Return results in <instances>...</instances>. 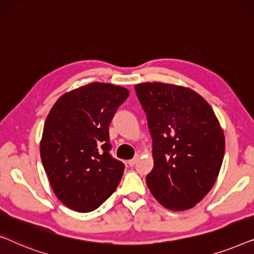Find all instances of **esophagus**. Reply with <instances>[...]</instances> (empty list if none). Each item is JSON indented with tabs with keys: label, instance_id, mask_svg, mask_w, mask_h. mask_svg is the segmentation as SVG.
<instances>
[{
	"label": "esophagus",
	"instance_id": "34e87169",
	"mask_svg": "<svg viewBox=\"0 0 254 254\" xmlns=\"http://www.w3.org/2000/svg\"><path fill=\"white\" fill-rule=\"evenodd\" d=\"M137 161H138V156L136 155L133 159H130V161H128V164H129V166H134L135 164H136Z\"/></svg>",
	"mask_w": 254,
	"mask_h": 254
}]
</instances>
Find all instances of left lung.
Segmentation results:
<instances>
[{
	"mask_svg": "<svg viewBox=\"0 0 254 254\" xmlns=\"http://www.w3.org/2000/svg\"><path fill=\"white\" fill-rule=\"evenodd\" d=\"M134 89L152 140L149 190L169 209H190L220 172L225 149L220 123L209 104L189 88L154 82Z\"/></svg>",
	"mask_w": 254,
	"mask_h": 254,
	"instance_id": "obj_1",
	"label": "left lung"
}]
</instances>
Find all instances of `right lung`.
Wrapping results in <instances>:
<instances>
[{"label":"right lung","mask_w":254,"mask_h":254,"mask_svg":"<svg viewBox=\"0 0 254 254\" xmlns=\"http://www.w3.org/2000/svg\"><path fill=\"white\" fill-rule=\"evenodd\" d=\"M129 96L123 86L91 83L64 93L48 113L40 157L55 195L79 213L112 195L125 164L111 155L109 127Z\"/></svg>","instance_id":"1"}]
</instances>
